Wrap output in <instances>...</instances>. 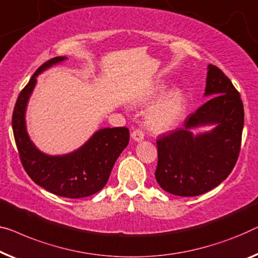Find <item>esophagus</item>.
Segmentation results:
<instances>
[{"label": "esophagus", "mask_w": 258, "mask_h": 258, "mask_svg": "<svg viewBox=\"0 0 258 258\" xmlns=\"http://www.w3.org/2000/svg\"><path fill=\"white\" fill-rule=\"evenodd\" d=\"M132 137L134 141L136 142H141L142 140H144V133L142 132L141 129H135L134 132L132 133Z\"/></svg>", "instance_id": "1"}]
</instances>
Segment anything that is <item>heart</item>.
<instances>
[{
    "instance_id": "b5f03b06",
    "label": "heart",
    "mask_w": 258,
    "mask_h": 258,
    "mask_svg": "<svg viewBox=\"0 0 258 258\" xmlns=\"http://www.w3.org/2000/svg\"><path fill=\"white\" fill-rule=\"evenodd\" d=\"M182 95L179 91L169 92L148 108L145 114L147 124L151 129L164 132L177 123L182 111Z\"/></svg>"
}]
</instances>
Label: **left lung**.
<instances>
[{
  "instance_id": "1",
  "label": "left lung",
  "mask_w": 258,
  "mask_h": 258,
  "mask_svg": "<svg viewBox=\"0 0 258 258\" xmlns=\"http://www.w3.org/2000/svg\"><path fill=\"white\" fill-rule=\"evenodd\" d=\"M207 102L188 115L184 128L157 140L156 180L164 191L196 197L211 191L228 177L241 149L244 109L240 93L219 67L208 65ZM215 124L208 133L194 137L189 130Z\"/></svg>"
}]
</instances>
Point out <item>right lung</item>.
<instances>
[{
  "instance_id": "right-lung-1",
  "label": "right lung",
  "mask_w": 258,
  "mask_h": 258,
  "mask_svg": "<svg viewBox=\"0 0 258 258\" xmlns=\"http://www.w3.org/2000/svg\"><path fill=\"white\" fill-rule=\"evenodd\" d=\"M65 59L52 58L33 73L15 104L13 132L22 165L29 177L55 196L79 199L101 191L107 184L115 162L129 143V129L118 126L99 130L83 147L64 156L45 155L33 145L25 128L28 100L37 76Z\"/></svg>"
}]
</instances>
